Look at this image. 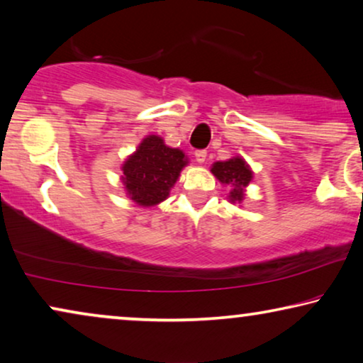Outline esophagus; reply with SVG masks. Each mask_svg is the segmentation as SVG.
<instances>
[{
	"instance_id": "esophagus-1",
	"label": "esophagus",
	"mask_w": 363,
	"mask_h": 363,
	"mask_svg": "<svg viewBox=\"0 0 363 363\" xmlns=\"http://www.w3.org/2000/svg\"><path fill=\"white\" fill-rule=\"evenodd\" d=\"M206 157H207V151L206 150H197L196 151V161L197 162H201V164H202V162L206 161Z\"/></svg>"
}]
</instances>
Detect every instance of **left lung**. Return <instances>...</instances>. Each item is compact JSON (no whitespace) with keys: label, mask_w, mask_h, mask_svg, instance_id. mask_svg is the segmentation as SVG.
Listing matches in <instances>:
<instances>
[{"label":"left lung","mask_w":363,"mask_h":363,"mask_svg":"<svg viewBox=\"0 0 363 363\" xmlns=\"http://www.w3.org/2000/svg\"><path fill=\"white\" fill-rule=\"evenodd\" d=\"M213 176L217 177L222 184L230 186V201L232 202H242L243 201V189L248 186L252 181V171L247 162L240 157H233L228 161L216 162L212 167Z\"/></svg>","instance_id":"1"}]
</instances>
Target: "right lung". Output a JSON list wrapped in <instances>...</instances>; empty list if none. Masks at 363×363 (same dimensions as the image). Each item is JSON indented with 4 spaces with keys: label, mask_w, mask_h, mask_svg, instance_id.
I'll use <instances>...</instances> for the list:
<instances>
[{
    "label": "right lung",
    "mask_w": 363,
    "mask_h": 363,
    "mask_svg": "<svg viewBox=\"0 0 363 363\" xmlns=\"http://www.w3.org/2000/svg\"><path fill=\"white\" fill-rule=\"evenodd\" d=\"M186 164L184 152L166 146L160 136L145 138L123 164V182L131 201L145 207L164 201Z\"/></svg>",
    "instance_id": "obj_1"
}]
</instances>
